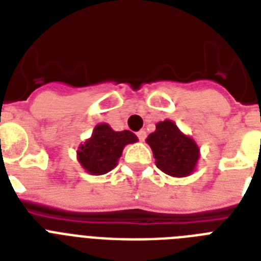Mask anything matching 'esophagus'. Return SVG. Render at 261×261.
<instances>
[{
  "label": "esophagus",
  "instance_id": "obj_1",
  "mask_svg": "<svg viewBox=\"0 0 261 261\" xmlns=\"http://www.w3.org/2000/svg\"><path fill=\"white\" fill-rule=\"evenodd\" d=\"M137 137H139V140L140 141H144L145 140V137H147V132L141 129V130H139V132H137Z\"/></svg>",
  "mask_w": 261,
  "mask_h": 261
}]
</instances>
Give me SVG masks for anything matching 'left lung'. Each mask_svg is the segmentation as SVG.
<instances>
[{
    "label": "left lung",
    "mask_w": 261,
    "mask_h": 261,
    "mask_svg": "<svg viewBox=\"0 0 261 261\" xmlns=\"http://www.w3.org/2000/svg\"><path fill=\"white\" fill-rule=\"evenodd\" d=\"M156 167L164 174L183 178L197 167L199 148L191 137L183 135L171 120L156 124V130L147 139Z\"/></svg>",
    "instance_id": "1"
}]
</instances>
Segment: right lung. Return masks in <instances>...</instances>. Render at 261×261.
<instances>
[{
  "instance_id": "obj_1",
  "label": "right lung",
  "mask_w": 261,
  "mask_h": 261,
  "mask_svg": "<svg viewBox=\"0 0 261 261\" xmlns=\"http://www.w3.org/2000/svg\"><path fill=\"white\" fill-rule=\"evenodd\" d=\"M139 140L135 133L129 130L116 132L108 124H98L93 135L76 151L78 162L91 175H103L117 166L126 144Z\"/></svg>"
}]
</instances>
